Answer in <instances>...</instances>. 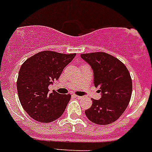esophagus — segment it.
Wrapping results in <instances>:
<instances>
[{
    "instance_id": "1",
    "label": "esophagus",
    "mask_w": 152,
    "mask_h": 152,
    "mask_svg": "<svg viewBox=\"0 0 152 152\" xmlns=\"http://www.w3.org/2000/svg\"><path fill=\"white\" fill-rule=\"evenodd\" d=\"M73 97L76 98V99H82V97H81V96H79V95H74Z\"/></svg>"
}]
</instances>
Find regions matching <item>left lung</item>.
Wrapping results in <instances>:
<instances>
[{"instance_id": "8db88e82", "label": "left lung", "mask_w": 152, "mask_h": 152, "mask_svg": "<svg viewBox=\"0 0 152 152\" xmlns=\"http://www.w3.org/2000/svg\"><path fill=\"white\" fill-rule=\"evenodd\" d=\"M94 72V84L99 88L100 99H92L85 110L87 118L98 125H109L120 118L131 99L132 79L126 66L118 58L104 52L80 54Z\"/></svg>"}]
</instances>
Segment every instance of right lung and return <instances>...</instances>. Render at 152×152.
Instances as JSON below:
<instances>
[{
	"label": "right lung",
	"mask_w": 152,
	"mask_h": 152,
	"mask_svg": "<svg viewBox=\"0 0 152 152\" xmlns=\"http://www.w3.org/2000/svg\"><path fill=\"white\" fill-rule=\"evenodd\" d=\"M76 53L64 54L42 51L23 62L19 72L16 87L23 108L33 119L48 123L64 113L71 95L49 91L52 81L58 80L63 69Z\"/></svg>",
	"instance_id": "obj_1"
}]
</instances>
